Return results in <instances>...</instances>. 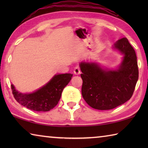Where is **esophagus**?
<instances>
[{"instance_id":"1","label":"esophagus","mask_w":148,"mask_h":148,"mask_svg":"<svg viewBox=\"0 0 148 148\" xmlns=\"http://www.w3.org/2000/svg\"><path fill=\"white\" fill-rule=\"evenodd\" d=\"M74 73L76 75H78L81 73V70L79 66H76L74 70Z\"/></svg>"}]
</instances>
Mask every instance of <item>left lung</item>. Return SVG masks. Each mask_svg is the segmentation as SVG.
I'll return each mask as SVG.
<instances>
[{
	"label": "left lung",
	"mask_w": 148,
	"mask_h": 148,
	"mask_svg": "<svg viewBox=\"0 0 148 148\" xmlns=\"http://www.w3.org/2000/svg\"><path fill=\"white\" fill-rule=\"evenodd\" d=\"M114 47L124 55L116 71H106L95 63L83 62L79 64L82 96L95 109L111 110L124 104L133 95L138 79L136 55L128 40H119Z\"/></svg>",
	"instance_id": "obj_1"
}]
</instances>
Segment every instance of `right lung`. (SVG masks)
Instances as JSON below:
<instances>
[{
	"label": "right lung",
	"mask_w": 148,
	"mask_h": 148,
	"mask_svg": "<svg viewBox=\"0 0 148 148\" xmlns=\"http://www.w3.org/2000/svg\"><path fill=\"white\" fill-rule=\"evenodd\" d=\"M72 77L71 74L56 75L46 86L31 94H22L11 85L12 94L17 102L30 110L47 112L58 104L62 92Z\"/></svg>",
	"instance_id": "obj_1"
}]
</instances>
